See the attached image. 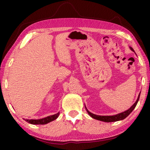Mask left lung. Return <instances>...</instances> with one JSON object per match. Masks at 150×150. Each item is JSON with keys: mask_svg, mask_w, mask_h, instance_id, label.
I'll list each match as a JSON object with an SVG mask.
<instances>
[{"mask_svg": "<svg viewBox=\"0 0 150 150\" xmlns=\"http://www.w3.org/2000/svg\"><path fill=\"white\" fill-rule=\"evenodd\" d=\"M130 48L131 49V50H132L133 52H134V50H133L132 48H131L130 47ZM140 93L141 92L139 93V96H138V98H137V101L135 102V103L133 104V105L131 106V107L129 108L128 110H126V111L124 112H121V113H119V114H117L115 115H110V116H102V115H95V114H93L91 113V112H89V110H87V108H86L85 106V108L86 110H87V111L88 112V114L93 119H96V120H100V121H102V122H117V121H120V120H124L125 118L127 117L129 115H130L131 112L134 109V108L136 107L137 104V102H138L139 100V97H140Z\"/></svg>", "mask_w": 150, "mask_h": 150, "instance_id": "left-lung-1", "label": "left lung"}]
</instances>
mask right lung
<instances>
[{"mask_svg": "<svg viewBox=\"0 0 150 150\" xmlns=\"http://www.w3.org/2000/svg\"><path fill=\"white\" fill-rule=\"evenodd\" d=\"M59 115V112L58 113L53 115H50L48 117H46L40 119V120H25L26 122L30 123L31 124H40V125H44L48 123L52 122V121H54V120L58 117Z\"/></svg>", "mask_w": 150, "mask_h": 150, "instance_id": "obj_1", "label": "right lung"}]
</instances>
